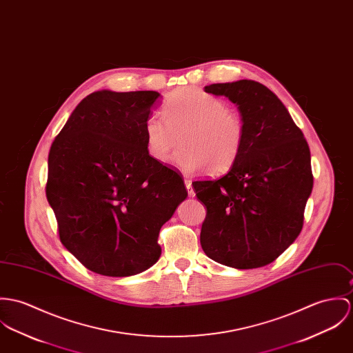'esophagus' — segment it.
<instances>
[{
	"label": "esophagus",
	"mask_w": 353,
	"mask_h": 353,
	"mask_svg": "<svg viewBox=\"0 0 353 353\" xmlns=\"http://www.w3.org/2000/svg\"><path fill=\"white\" fill-rule=\"evenodd\" d=\"M185 185H186V189H188L189 195H190V196H194V195H195V192H194V189H192V181H190L189 178H186V179H185Z\"/></svg>",
	"instance_id": "esophagus-1"
}]
</instances>
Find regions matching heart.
I'll return each instance as SVG.
<instances>
[{"instance_id": "heart-1", "label": "heart", "mask_w": 353, "mask_h": 353, "mask_svg": "<svg viewBox=\"0 0 353 353\" xmlns=\"http://www.w3.org/2000/svg\"><path fill=\"white\" fill-rule=\"evenodd\" d=\"M163 114H151L144 124L148 154L164 161L178 145L174 164L188 174L209 168L213 175L229 171L241 155L245 141L243 119L228 110L221 98L201 89H183L163 105Z\"/></svg>"}]
</instances>
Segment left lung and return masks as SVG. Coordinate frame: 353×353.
Returning <instances> with one entry per match:
<instances>
[{
  "label": "left lung",
  "mask_w": 353,
  "mask_h": 353,
  "mask_svg": "<svg viewBox=\"0 0 353 353\" xmlns=\"http://www.w3.org/2000/svg\"><path fill=\"white\" fill-rule=\"evenodd\" d=\"M205 92L237 105L245 141L223 178L192 182L206 206L202 250L239 270L267 265L289 248L303 226L313 189L307 141L282 101L259 82L213 83Z\"/></svg>",
  "instance_id": "8db88e82"
}]
</instances>
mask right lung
Listing matches in <instances>:
<instances>
[{
	"mask_svg": "<svg viewBox=\"0 0 353 353\" xmlns=\"http://www.w3.org/2000/svg\"><path fill=\"white\" fill-rule=\"evenodd\" d=\"M158 92L83 98L52 141L46 195L67 251L88 270L129 276L158 261L161 225L188 196L181 174L147 151Z\"/></svg>",
	"mask_w": 353,
	"mask_h": 353,
	"instance_id": "1",
	"label": "right lung"
}]
</instances>
